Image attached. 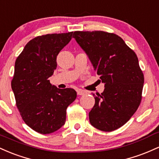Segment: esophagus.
Segmentation results:
<instances>
[{
	"label": "esophagus",
	"instance_id": "esophagus-1",
	"mask_svg": "<svg viewBox=\"0 0 159 159\" xmlns=\"http://www.w3.org/2000/svg\"><path fill=\"white\" fill-rule=\"evenodd\" d=\"M76 92H77V94H79V95H83V94H85L86 93L85 91L82 90V89H77V90H76Z\"/></svg>",
	"mask_w": 159,
	"mask_h": 159
}]
</instances>
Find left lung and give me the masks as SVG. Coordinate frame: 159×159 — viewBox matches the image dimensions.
I'll use <instances>...</instances> for the list:
<instances>
[{"instance_id": "left-lung-1", "label": "left lung", "mask_w": 159, "mask_h": 159, "mask_svg": "<svg viewBox=\"0 0 159 159\" xmlns=\"http://www.w3.org/2000/svg\"><path fill=\"white\" fill-rule=\"evenodd\" d=\"M73 37L104 83L103 92L92 94L95 103L89 122L101 131H115L131 119L141 102L144 76L137 55L113 33L74 31Z\"/></svg>"}]
</instances>
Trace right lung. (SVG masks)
Segmentation results:
<instances>
[{
  "instance_id": "1",
  "label": "right lung",
  "mask_w": 159,
  "mask_h": 159,
  "mask_svg": "<svg viewBox=\"0 0 159 159\" xmlns=\"http://www.w3.org/2000/svg\"><path fill=\"white\" fill-rule=\"evenodd\" d=\"M72 36L68 32L34 37L16 60L11 81L16 104L27 125L43 134L65 125L66 110L76 98L74 89H59L49 80L56 69L57 56Z\"/></svg>"
}]
</instances>
